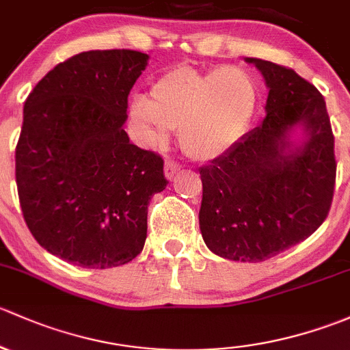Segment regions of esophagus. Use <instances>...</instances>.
Instances as JSON below:
<instances>
[{"label":"esophagus","mask_w":350,"mask_h":350,"mask_svg":"<svg viewBox=\"0 0 350 350\" xmlns=\"http://www.w3.org/2000/svg\"><path fill=\"white\" fill-rule=\"evenodd\" d=\"M178 172H180V165L176 163V161H174V160L165 161V176H167L168 180L174 178Z\"/></svg>","instance_id":"esophagus-1"}]
</instances>
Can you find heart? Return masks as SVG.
Wrapping results in <instances>:
<instances>
[{
	"mask_svg": "<svg viewBox=\"0 0 350 350\" xmlns=\"http://www.w3.org/2000/svg\"><path fill=\"white\" fill-rule=\"evenodd\" d=\"M261 106V89L244 67L200 70L178 66L151 85L150 100L136 97L131 114L148 145H163L178 129L180 148L196 161L228 154L244 138Z\"/></svg>",
	"mask_w": 350,
	"mask_h": 350,
	"instance_id": "1",
	"label": "heart"
}]
</instances>
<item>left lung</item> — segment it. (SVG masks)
Wrapping results in <instances>:
<instances>
[{
	"mask_svg": "<svg viewBox=\"0 0 350 350\" xmlns=\"http://www.w3.org/2000/svg\"><path fill=\"white\" fill-rule=\"evenodd\" d=\"M254 64L269 89L266 118L232 150L200 168L199 222L208 250L259 262L312 236L329 215L336 187L334 133L319 89L293 68ZM308 142L289 150L287 131Z\"/></svg>",
	"mask_w": 350,
	"mask_h": 350,
	"instance_id": "obj_1",
	"label": "left lung"
}]
</instances>
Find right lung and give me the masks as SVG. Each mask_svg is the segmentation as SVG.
Segmentation results:
<instances>
[{"instance_id":"1","label":"right lung","mask_w":350,"mask_h":350,"mask_svg":"<svg viewBox=\"0 0 350 350\" xmlns=\"http://www.w3.org/2000/svg\"><path fill=\"white\" fill-rule=\"evenodd\" d=\"M148 55L91 50L59 64L25 100L16 143L21 212L37 243L82 268L142 253L148 205L167 187L163 158L129 143L128 96Z\"/></svg>"}]
</instances>
